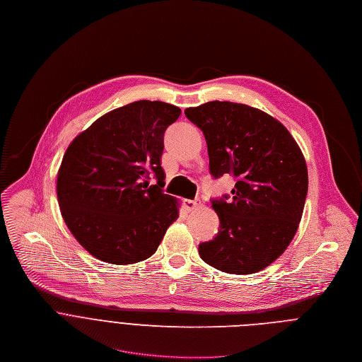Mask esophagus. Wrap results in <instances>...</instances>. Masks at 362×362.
<instances>
[{"mask_svg": "<svg viewBox=\"0 0 362 362\" xmlns=\"http://www.w3.org/2000/svg\"><path fill=\"white\" fill-rule=\"evenodd\" d=\"M199 206V202L198 201H194V199H184V208L185 211H194Z\"/></svg>", "mask_w": 362, "mask_h": 362, "instance_id": "34e87169", "label": "esophagus"}]
</instances>
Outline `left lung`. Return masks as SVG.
<instances>
[{"label":"left lung","mask_w":362,"mask_h":362,"mask_svg":"<svg viewBox=\"0 0 362 362\" xmlns=\"http://www.w3.org/2000/svg\"><path fill=\"white\" fill-rule=\"evenodd\" d=\"M184 112L205 136L211 175L235 178L231 195L211 199L220 230L199 244V257L223 272H258L298 230L308 191L304 156L288 129L261 110L211 101Z\"/></svg>","instance_id":"obj_1"}]
</instances>
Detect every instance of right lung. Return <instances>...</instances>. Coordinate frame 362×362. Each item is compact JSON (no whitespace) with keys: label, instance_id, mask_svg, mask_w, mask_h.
<instances>
[{"label":"right lung","instance_id":"add662e5","mask_svg":"<svg viewBox=\"0 0 362 362\" xmlns=\"http://www.w3.org/2000/svg\"><path fill=\"white\" fill-rule=\"evenodd\" d=\"M180 114L163 101H135L69 144L57 177L58 204L68 230L95 258L117 265L147 259L178 218L177 199L163 189L161 156L165 129Z\"/></svg>","mask_w":362,"mask_h":362}]
</instances>
